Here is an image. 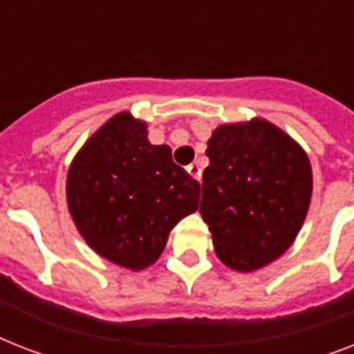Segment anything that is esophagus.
<instances>
[{
	"label": "esophagus",
	"instance_id": "34e87169",
	"mask_svg": "<svg viewBox=\"0 0 354 354\" xmlns=\"http://www.w3.org/2000/svg\"><path fill=\"white\" fill-rule=\"evenodd\" d=\"M187 172L194 178V180H200V178H202V167H200L196 161H194V163H191V165L187 167Z\"/></svg>",
	"mask_w": 354,
	"mask_h": 354
}]
</instances>
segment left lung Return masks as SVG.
<instances>
[{"mask_svg": "<svg viewBox=\"0 0 354 354\" xmlns=\"http://www.w3.org/2000/svg\"><path fill=\"white\" fill-rule=\"evenodd\" d=\"M200 215L222 263L252 272L286 252L313 194L305 150L264 119L224 124L207 141Z\"/></svg>", "mask_w": 354, "mask_h": 354, "instance_id": "left-lung-1", "label": "left lung"}]
</instances>
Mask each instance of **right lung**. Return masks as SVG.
I'll return each mask as SVG.
<instances>
[{
  "instance_id": "add662e5",
  "label": "right lung",
  "mask_w": 354,
  "mask_h": 354,
  "mask_svg": "<svg viewBox=\"0 0 354 354\" xmlns=\"http://www.w3.org/2000/svg\"><path fill=\"white\" fill-rule=\"evenodd\" d=\"M68 205L80 235L108 261L141 270L160 257L169 232L198 209L200 183L150 145L145 122L113 115L75 156Z\"/></svg>"
}]
</instances>
